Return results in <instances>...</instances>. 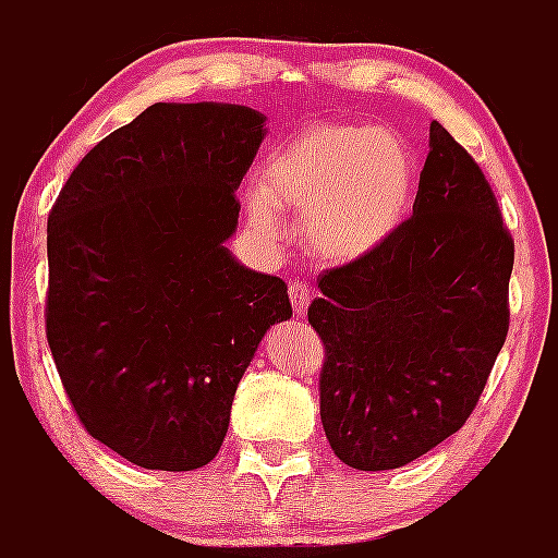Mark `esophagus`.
Masks as SVG:
<instances>
[{"instance_id": "obj_1", "label": "esophagus", "mask_w": 558, "mask_h": 558, "mask_svg": "<svg viewBox=\"0 0 558 558\" xmlns=\"http://www.w3.org/2000/svg\"><path fill=\"white\" fill-rule=\"evenodd\" d=\"M290 302H293V313L299 315V318H304L310 302H313V293H310L307 284H304V282L290 284Z\"/></svg>"}]
</instances>
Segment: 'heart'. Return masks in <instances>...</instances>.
Masks as SVG:
<instances>
[{"label": "heart", "instance_id": "b5f03b06", "mask_svg": "<svg viewBox=\"0 0 558 558\" xmlns=\"http://www.w3.org/2000/svg\"><path fill=\"white\" fill-rule=\"evenodd\" d=\"M413 198L416 159L402 136L372 122H315L270 156L245 206L270 240L288 236L282 206L302 211L310 251L347 265L383 248Z\"/></svg>", "mask_w": 558, "mask_h": 558}]
</instances>
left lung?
I'll use <instances>...</instances> for the list:
<instances>
[{"mask_svg": "<svg viewBox=\"0 0 558 558\" xmlns=\"http://www.w3.org/2000/svg\"><path fill=\"white\" fill-rule=\"evenodd\" d=\"M514 240L495 192L430 122L413 218L366 259L318 279L322 422L340 461L397 470L461 430L509 332Z\"/></svg>", "mask_w": 558, "mask_h": 558, "instance_id": "obj_1", "label": "left lung"}]
</instances>
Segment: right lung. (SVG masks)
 Listing matches in <instances>:
<instances>
[{
	"instance_id": "obj_1",
	"label": "right lung",
	"mask_w": 558,
	"mask_h": 558,
	"mask_svg": "<svg viewBox=\"0 0 558 558\" xmlns=\"http://www.w3.org/2000/svg\"><path fill=\"white\" fill-rule=\"evenodd\" d=\"M265 113L156 102L83 156L47 223V340L88 436L145 470L218 456L288 284L226 248Z\"/></svg>"
}]
</instances>
